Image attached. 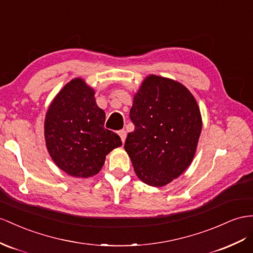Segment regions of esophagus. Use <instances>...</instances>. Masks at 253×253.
<instances>
[{
    "label": "esophagus",
    "mask_w": 253,
    "mask_h": 253,
    "mask_svg": "<svg viewBox=\"0 0 253 253\" xmlns=\"http://www.w3.org/2000/svg\"><path fill=\"white\" fill-rule=\"evenodd\" d=\"M119 134H120V137H121V139H122V142H123V143H124L125 140H126V135H127L126 130H124V129H123V130H120V131H119Z\"/></svg>",
    "instance_id": "esophagus-1"
}]
</instances>
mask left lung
Returning a JSON list of instances; mask_svg holds the SVG:
<instances>
[{
  "label": "left lung",
  "instance_id": "obj_1",
  "mask_svg": "<svg viewBox=\"0 0 253 253\" xmlns=\"http://www.w3.org/2000/svg\"><path fill=\"white\" fill-rule=\"evenodd\" d=\"M125 151L142 182L163 187L189 167L202 130L200 109L182 83L151 75L133 97Z\"/></svg>",
  "mask_w": 253,
  "mask_h": 253
}]
</instances>
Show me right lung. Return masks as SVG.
<instances>
[{"instance_id": "right-lung-1", "label": "right lung", "mask_w": 253, "mask_h": 253, "mask_svg": "<svg viewBox=\"0 0 253 253\" xmlns=\"http://www.w3.org/2000/svg\"><path fill=\"white\" fill-rule=\"evenodd\" d=\"M95 90L76 78L55 96L44 119L47 150L55 165L68 175L86 178L98 173L107 155L122 145L108 130L106 114L95 100Z\"/></svg>"}]
</instances>
